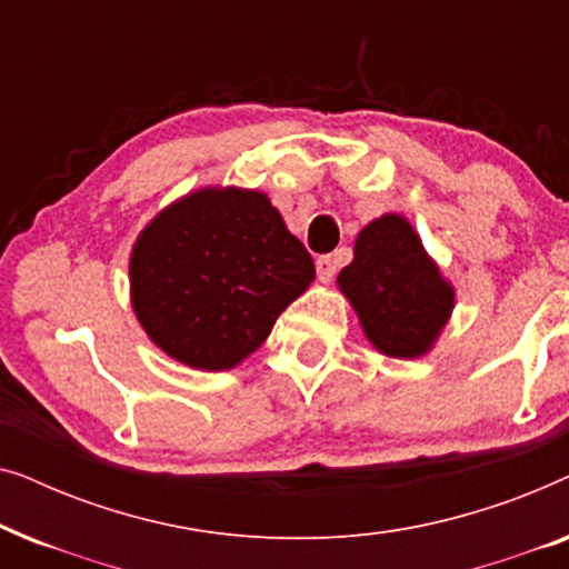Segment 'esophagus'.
I'll use <instances>...</instances> for the list:
<instances>
[{"mask_svg": "<svg viewBox=\"0 0 569 569\" xmlns=\"http://www.w3.org/2000/svg\"><path fill=\"white\" fill-rule=\"evenodd\" d=\"M316 271L321 282H331L333 274H337V259H333V256H318Z\"/></svg>", "mask_w": 569, "mask_h": 569, "instance_id": "34e87169", "label": "esophagus"}]
</instances>
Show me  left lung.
Instances as JSON below:
<instances>
[{"instance_id":"1","label":"left lung","mask_w":569,"mask_h":569,"mask_svg":"<svg viewBox=\"0 0 569 569\" xmlns=\"http://www.w3.org/2000/svg\"><path fill=\"white\" fill-rule=\"evenodd\" d=\"M337 282L365 337L388 357H422L453 310V287L401 214H383L357 236Z\"/></svg>"}]
</instances>
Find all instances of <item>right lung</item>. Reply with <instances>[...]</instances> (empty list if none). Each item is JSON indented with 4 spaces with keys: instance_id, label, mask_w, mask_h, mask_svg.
<instances>
[{
    "instance_id": "1",
    "label": "right lung",
    "mask_w": 569,
    "mask_h": 569,
    "mask_svg": "<svg viewBox=\"0 0 569 569\" xmlns=\"http://www.w3.org/2000/svg\"><path fill=\"white\" fill-rule=\"evenodd\" d=\"M316 267L267 193L201 189L154 217L131 251V306L154 345L197 370L256 352Z\"/></svg>"
}]
</instances>
